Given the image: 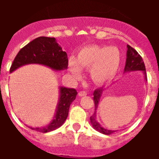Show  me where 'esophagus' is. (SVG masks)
<instances>
[{
    "mask_svg": "<svg viewBox=\"0 0 159 159\" xmlns=\"http://www.w3.org/2000/svg\"><path fill=\"white\" fill-rule=\"evenodd\" d=\"M85 95H87V92H85V91H81V92H79V96H85Z\"/></svg>",
    "mask_w": 159,
    "mask_h": 159,
    "instance_id": "obj_1",
    "label": "esophagus"
}]
</instances>
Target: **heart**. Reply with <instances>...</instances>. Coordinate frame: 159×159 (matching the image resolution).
Wrapping results in <instances>:
<instances>
[{
  "label": "heart",
  "mask_w": 159,
  "mask_h": 159,
  "mask_svg": "<svg viewBox=\"0 0 159 159\" xmlns=\"http://www.w3.org/2000/svg\"><path fill=\"white\" fill-rule=\"evenodd\" d=\"M121 54L116 47L88 45L78 52L75 59L68 61V68L76 80L82 76V69H89L90 77L95 84L109 82L118 72Z\"/></svg>",
  "instance_id": "obj_1"
}]
</instances>
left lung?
Returning a JSON list of instances; mask_svg holds the SVG:
<instances>
[{"instance_id":"obj_1","label":"left lung","mask_w":159,"mask_h":159,"mask_svg":"<svg viewBox=\"0 0 159 159\" xmlns=\"http://www.w3.org/2000/svg\"><path fill=\"white\" fill-rule=\"evenodd\" d=\"M127 60H126V64H125L124 71L123 73L130 72V71H142L144 75V78L146 80H147V74H146V67L144 62H143V58L140 57V55L136 52L132 47L127 44ZM104 90L102 88H98L93 93V99L94 102H95V113L92 116L90 117V120H91V123H92V127L95 130L97 131L100 132L102 134H111L114 132H116V130H107V129L102 127L98 121L96 120V110L98 107H99V102L100 100V97L102 95V92Z\"/></svg>"}]
</instances>
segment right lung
<instances>
[{
  "label": "right lung",
  "instance_id": "right-lung-1",
  "mask_svg": "<svg viewBox=\"0 0 159 159\" xmlns=\"http://www.w3.org/2000/svg\"><path fill=\"white\" fill-rule=\"evenodd\" d=\"M31 64L47 66L55 71L67 68L68 60L66 52L62 50L56 38L40 36L22 48L14 59L10 67L12 72L19 67ZM60 95L54 119L51 123L43 127H31V129L41 133L52 131L61 127L65 122L70 105L75 99L77 92L74 88L60 87Z\"/></svg>",
  "mask_w": 159,
  "mask_h": 159
}]
</instances>
